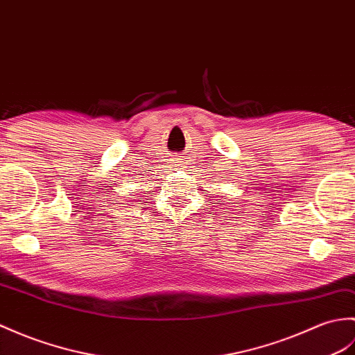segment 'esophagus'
Instances as JSON below:
<instances>
[{
    "label": "esophagus",
    "mask_w": 355,
    "mask_h": 355,
    "mask_svg": "<svg viewBox=\"0 0 355 355\" xmlns=\"http://www.w3.org/2000/svg\"><path fill=\"white\" fill-rule=\"evenodd\" d=\"M181 164V162H178V160H174V166H180Z\"/></svg>",
    "instance_id": "1"
}]
</instances>
